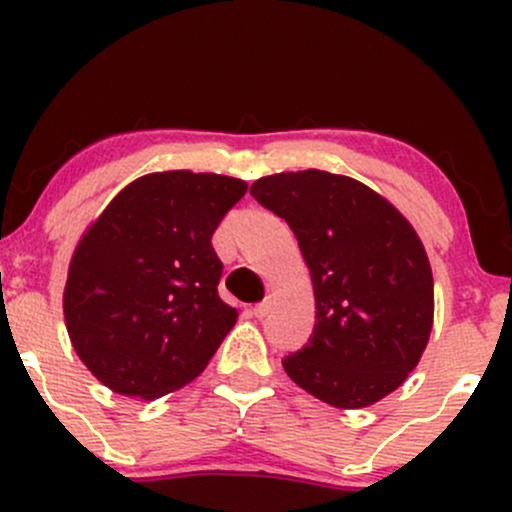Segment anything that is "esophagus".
<instances>
[{
  "label": "esophagus",
  "instance_id": "1",
  "mask_svg": "<svg viewBox=\"0 0 512 512\" xmlns=\"http://www.w3.org/2000/svg\"><path fill=\"white\" fill-rule=\"evenodd\" d=\"M272 308H274V298L267 296L262 303H257L255 308H252V313H255V317H260V320H262V317H267L269 313H272Z\"/></svg>",
  "mask_w": 512,
  "mask_h": 512
}]
</instances>
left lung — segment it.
I'll return each mask as SVG.
<instances>
[{"label": "left lung", "mask_w": 512, "mask_h": 512, "mask_svg": "<svg viewBox=\"0 0 512 512\" xmlns=\"http://www.w3.org/2000/svg\"><path fill=\"white\" fill-rule=\"evenodd\" d=\"M250 195L286 219L310 269L315 330L284 370L337 409L395 392L421 361L433 327V274L424 243L368 185L327 170L276 173Z\"/></svg>", "instance_id": "8db88e82"}]
</instances>
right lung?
<instances>
[{
	"label": "right lung",
	"instance_id": "add662e5",
	"mask_svg": "<svg viewBox=\"0 0 512 512\" xmlns=\"http://www.w3.org/2000/svg\"><path fill=\"white\" fill-rule=\"evenodd\" d=\"M245 192L228 175L149 173L86 228L69 262L64 322L105 387L156 399L207 368L238 320L219 298L211 236Z\"/></svg>",
	"mask_w": 512,
	"mask_h": 512
}]
</instances>
